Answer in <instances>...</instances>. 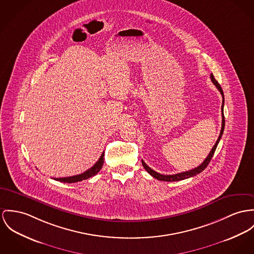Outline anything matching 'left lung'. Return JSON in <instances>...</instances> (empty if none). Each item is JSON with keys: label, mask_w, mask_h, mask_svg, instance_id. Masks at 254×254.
<instances>
[{"label": "left lung", "mask_w": 254, "mask_h": 254, "mask_svg": "<svg viewBox=\"0 0 254 254\" xmlns=\"http://www.w3.org/2000/svg\"><path fill=\"white\" fill-rule=\"evenodd\" d=\"M211 79H212V82L214 83V85H215V87L217 88V90L220 92V94H221V96H222V105H221V113H222V124H221V130H220V133H219V136L217 138V140H216V142H215V145H214V147L212 148V150H211V152H210V154L208 155V156L205 158V160L198 166V167H196L194 169H192V170H190V171H186V172H182V173H178V174H175V175H162V174H159V173H157L156 171H154L153 169H151L143 160H142V165H143V167L146 169V171L150 174L151 176H153L154 178H156L157 180H159V181H165V182H176V181H182V180H185V179H188V178H190V177H193V176L197 175V174H199V173H201L207 166H208V164L210 163V161H211V159H212V157L214 156V154H215V149H216V147H217V144H218V142H219V140H220V138L222 136V134H223V130H224V126H225V120H224V115H223V106H224V95H223V91H222V89H221V87H220V85L218 84V82L215 80V77H214V75L213 74H211Z\"/></svg>", "instance_id": "left-lung-1"}]
</instances>
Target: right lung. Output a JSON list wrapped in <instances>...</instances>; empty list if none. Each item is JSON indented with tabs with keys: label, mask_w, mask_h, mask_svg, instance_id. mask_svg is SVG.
<instances>
[{
	"label": "right lung",
	"mask_w": 254,
	"mask_h": 254,
	"mask_svg": "<svg viewBox=\"0 0 254 254\" xmlns=\"http://www.w3.org/2000/svg\"><path fill=\"white\" fill-rule=\"evenodd\" d=\"M103 162H104V152L101 154V156L98 158V160L96 162V164L92 168H90L87 171H85L84 173L79 174V175L71 176V177H65V178H54V180L59 181V182H62V183H67V184L81 182L83 180L89 179V178L98 174L99 170L101 169L102 165H103Z\"/></svg>",
	"instance_id": "obj_1"
}]
</instances>
